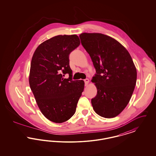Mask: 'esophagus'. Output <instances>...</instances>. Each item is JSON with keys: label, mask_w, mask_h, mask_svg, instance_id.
Here are the masks:
<instances>
[{"label": "esophagus", "mask_w": 156, "mask_h": 156, "mask_svg": "<svg viewBox=\"0 0 156 156\" xmlns=\"http://www.w3.org/2000/svg\"><path fill=\"white\" fill-rule=\"evenodd\" d=\"M89 80L88 78H86L85 80H84V82H85V86H87L88 83H89Z\"/></svg>", "instance_id": "obj_1"}]
</instances>
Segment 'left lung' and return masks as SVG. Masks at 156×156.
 Returning <instances> with one entry per match:
<instances>
[{
  "label": "left lung",
  "instance_id": "8db88e82",
  "mask_svg": "<svg viewBox=\"0 0 156 156\" xmlns=\"http://www.w3.org/2000/svg\"><path fill=\"white\" fill-rule=\"evenodd\" d=\"M80 38L96 70L92 80L97 88V95L91 99L93 108L102 117L114 118L126 108L135 88L137 71L133 59L109 36L83 33Z\"/></svg>",
  "mask_w": 156,
  "mask_h": 156
}]
</instances>
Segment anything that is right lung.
Instances as JSON below:
<instances>
[{"instance_id": "add662e5", "label": "right lung", "mask_w": 156, "mask_h": 156, "mask_svg": "<svg viewBox=\"0 0 156 156\" xmlns=\"http://www.w3.org/2000/svg\"><path fill=\"white\" fill-rule=\"evenodd\" d=\"M80 44L76 35H59L41 43L34 53L29 83L37 105L46 118L62 123L74 115L84 89L82 80L73 81L69 55ZM68 73L69 78L64 79Z\"/></svg>"}]
</instances>
